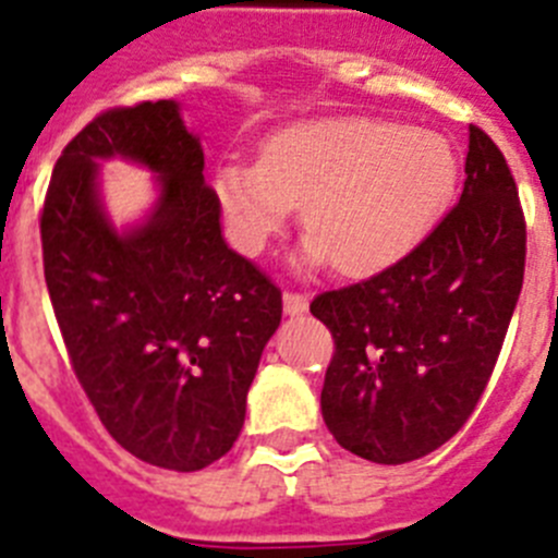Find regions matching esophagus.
I'll list each match as a JSON object with an SVG mask.
<instances>
[{
    "label": "esophagus",
    "mask_w": 558,
    "mask_h": 558,
    "mask_svg": "<svg viewBox=\"0 0 558 558\" xmlns=\"http://www.w3.org/2000/svg\"><path fill=\"white\" fill-rule=\"evenodd\" d=\"M282 304H284V315H290V318H295V315H304V313H307V307H310L307 295L290 293V290H284Z\"/></svg>",
    "instance_id": "1"
}]
</instances>
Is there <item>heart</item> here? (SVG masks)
Instances as JSON below:
<instances>
[{"label":"heart","instance_id":"b5f03b06","mask_svg":"<svg viewBox=\"0 0 558 558\" xmlns=\"http://www.w3.org/2000/svg\"><path fill=\"white\" fill-rule=\"evenodd\" d=\"M458 159L441 133L374 117L282 128L263 161L226 159L215 195L240 248L263 251L304 204L299 265L363 276L411 254L447 209Z\"/></svg>","mask_w":558,"mask_h":558}]
</instances>
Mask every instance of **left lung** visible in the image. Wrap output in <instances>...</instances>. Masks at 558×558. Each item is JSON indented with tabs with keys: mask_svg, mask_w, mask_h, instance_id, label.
I'll return each instance as SVG.
<instances>
[{
	"mask_svg": "<svg viewBox=\"0 0 558 558\" xmlns=\"http://www.w3.org/2000/svg\"><path fill=\"white\" fill-rule=\"evenodd\" d=\"M463 172L458 206L405 259L310 304L335 338L324 422L366 461L408 463L450 441L514 315L525 220L509 165L475 125Z\"/></svg>",
	"mask_w": 558,
	"mask_h": 558,
	"instance_id": "1",
	"label": "left lung"
}]
</instances>
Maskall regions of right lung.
<instances>
[{"label": "right lung", "mask_w": 558, "mask_h": 558, "mask_svg": "<svg viewBox=\"0 0 558 558\" xmlns=\"http://www.w3.org/2000/svg\"><path fill=\"white\" fill-rule=\"evenodd\" d=\"M154 172L146 218L117 227L99 167ZM44 279L83 391L117 445L172 472L234 447L282 293L229 248L201 136L175 100L113 108L69 142L41 215Z\"/></svg>", "instance_id": "obj_1"}]
</instances>
